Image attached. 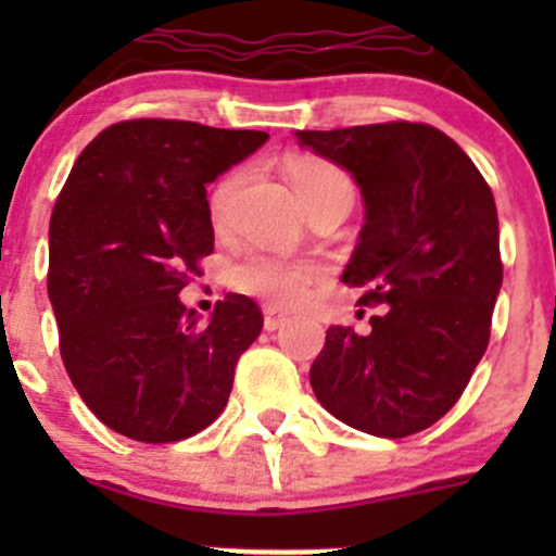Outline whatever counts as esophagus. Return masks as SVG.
<instances>
[{
  "label": "esophagus",
  "mask_w": 556,
  "mask_h": 556,
  "mask_svg": "<svg viewBox=\"0 0 556 556\" xmlns=\"http://www.w3.org/2000/svg\"><path fill=\"white\" fill-rule=\"evenodd\" d=\"M285 323H290V317L285 312H277L274 306H266V309H263V328L266 330L282 328Z\"/></svg>",
  "instance_id": "34e87169"
}]
</instances>
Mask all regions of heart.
Listing matches in <instances>:
<instances>
[{
    "label": "heart",
    "mask_w": 556,
    "mask_h": 556,
    "mask_svg": "<svg viewBox=\"0 0 556 556\" xmlns=\"http://www.w3.org/2000/svg\"><path fill=\"white\" fill-rule=\"evenodd\" d=\"M285 172H288L290 185L295 188L299 199L304 201V206L330 193H346L355 199V185L346 177V172L330 164V161L317 159V155H288ZM242 169H228L210 188L206 210H210V220L215 228H220L228 220V212H231L233 195L242 185ZM319 277H323V271L314 263L290 261V257L271 255V252H252V255H244L242 261L228 268V285L233 290L244 295H255V299L268 301L274 306L304 304L312 295L314 285L319 282Z\"/></svg>",
    "instance_id": "obj_1"
}]
</instances>
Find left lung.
I'll use <instances>...</instances> for the list:
<instances>
[{
	"mask_svg": "<svg viewBox=\"0 0 556 556\" xmlns=\"http://www.w3.org/2000/svg\"><path fill=\"white\" fill-rule=\"evenodd\" d=\"M295 137L361 185L366 226L341 279L363 293L357 306L377 309L368 333L330 325L312 390L350 428L406 439L459 401L490 344L503 282L495 195L465 150L428 123Z\"/></svg>",
	"mask_w": 556,
	"mask_h": 556,
	"instance_id": "left-lung-1",
	"label": "left lung"
}]
</instances>
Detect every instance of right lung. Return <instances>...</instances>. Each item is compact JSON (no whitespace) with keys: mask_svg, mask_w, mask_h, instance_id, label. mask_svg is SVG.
<instances>
[{"mask_svg":"<svg viewBox=\"0 0 556 556\" xmlns=\"http://www.w3.org/2000/svg\"><path fill=\"white\" fill-rule=\"evenodd\" d=\"M266 139L166 117L112 123L55 199L48 295L61 361L86 406L126 439H190L226 408L263 314L228 293L201 325L177 295L215 250L206 182Z\"/></svg>","mask_w":556,"mask_h":556,"instance_id":"right-lung-1","label":"right lung"}]
</instances>
